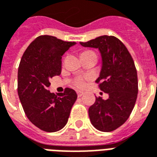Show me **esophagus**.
<instances>
[{
  "label": "esophagus",
  "instance_id": "1",
  "mask_svg": "<svg viewBox=\"0 0 157 157\" xmlns=\"http://www.w3.org/2000/svg\"><path fill=\"white\" fill-rule=\"evenodd\" d=\"M76 93H77V96H78L79 98H80V97H82V96L84 94V92H81V91H77V92H76Z\"/></svg>",
  "mask_w": 157,
  "mask_h": 157
}]
</instances>
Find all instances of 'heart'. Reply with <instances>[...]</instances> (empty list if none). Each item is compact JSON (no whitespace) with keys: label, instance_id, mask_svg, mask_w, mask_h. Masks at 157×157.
I'll list each match as a JSON object with an SVG mask.
<instances>
[{"label":"heart","instance_id":"1","mask_svg":"<svg viewBox=\"0 0 157 157\" xmlns=\"http://www.w3.org/2000/svg\"><path fill=\"white\" fill-rule=\"evenodd\" d=\"M87 52H92V51H84L82 52V54L83 53H87ZM89 80V76L87 75H79L77 77H75L73 81V86L76 87V88L82 89L84 88L86 85V81Z\"/></svg>","mask_w":157,"mask_h":157}]
</instances>
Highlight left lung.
Here are the masks:
<instances>
[{"label": "left lung", "instance_id": "obj_1", "mask_svg": "<svg viewBox=\"0 0 157 157\" xmlns=\"http://www.w3.org/2000/svg\"><path fill=\"white\" fill-rule=\"evenodd\" d=\"M80 44L99 49L102 67L96 82L109 96L106 100L96 98L88 109L91 123L100 131H113L126 122L136 102L138 78L134 59L125 45L114 36H100Z\"/></svg>", "mask_w": 157, "mask_h": 157}]
</instances>
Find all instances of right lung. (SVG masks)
Masks as SVG:
<instances>
[{
  "mask_svg": "<svg viewBox=\"0 0 157 157\" xmlns=\"http://www.w3.org/2000/svg\"><path fill=\"white\" fill-rule=\"evenodd\" d=\"M75 42L56 37L36 38L23 53L17 72V92L26 116L45 132H56L67 124L77 98L76 92L66 87L55 95L48 90L49 80L61 73L62 55Z\"/></svg>",
  "mask_w": 157,
  "mask_h": 157,
  "instance_id": "obj_1",
  "label": "right lung"
}]
</instances>
